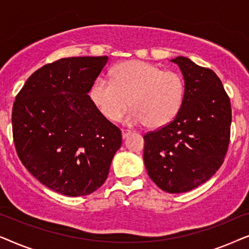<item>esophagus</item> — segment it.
<instances>
[{"label": "esophagus", "instance_id": "obj_1", "mask_svg": "<svg viewBox=\"0 0 249 249\" xmlns=\"http://www.w3.org/2000/svg\"><path fill=\"white\" fill-rule=\"evenodd\" d=\"M130 134H131L130 130H124V129L121 130V135H122V138H124V139L127 138Z\"/></svg>", "mask_w": 249, "mask_h": 249}]
</instances>
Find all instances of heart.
<instances>
[{
	"mask_svg": "<svg viewBox=\"0 0 249 249\" xmlns=\"http://www.w3.org/2000/svg\"><path fill=\"white\" fill-rule=\"evenodd\" d=\"M90 98L107 120L125 118L128 124L163 128L175 120L185 97L181 76L144 61H125L112 70V79L98 77L90 88ZM132 101H130V100Z\"/></svg>",
	"mask_w": 249,
	"mask_h": 249,
	"instance_id": "obj_1",
	"label": "heart"
}]
</instances>
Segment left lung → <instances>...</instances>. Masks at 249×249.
Returning <instances> with one entry per match:
<instances>
[{
  "mask_svg": "<svg viewBox=\"0 0 249 249\" xmlns=\"http://www.w3.org/2000/svg\"><path fill=\"white\" fill-rule=\"evenodd\" d=\"M178 64L185 97L171 124L144 136V163L156 186L171 194L207 181L223 163L230 141L231 105L220 78L185 56Z\"/></svg>",
  "mask_w": 249,
  "mask_h": 249,
  "instance_id": "8db88e82",
  "label": "left lung"
}]
</instances>
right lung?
Returning a JSON list of instances; mask_svg holds the SVG:
<instances>
[{
    "label": "right lung",
    "mask_w": 249,
    "mask_h": 249,
    "mask_svg": "<svg viewBox=\"0 0 249 249\" xmlns=\"http://www.w3.org/2000/svg\"><path fill=\"white\" fill-rule=\"evenodd\" d=\"M107 56L64 57L35 71L12 108L13 141L25 168L66 196L89 195L103 185L121 131L88 93Z\"/></svg>",
    "instance_id": "right-lung-1"
}]
</instances>
